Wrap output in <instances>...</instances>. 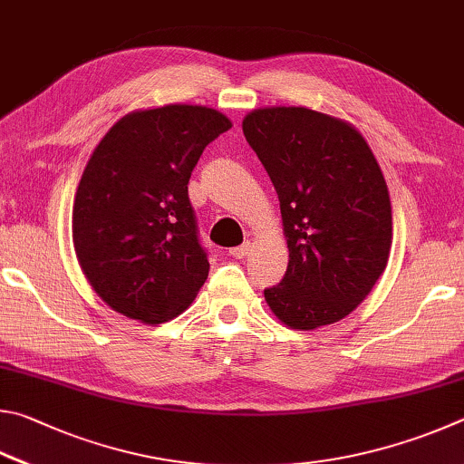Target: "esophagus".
Here are the masks:
<instances>
[{
    "label": "esophagus",
    "instance_id": "obj_1",
    "mask_svg": "<svg viewBox=\"0 0 464 464\" xmlns=\"http://www.w3.org/2000/svg\"><path fill=\"white\" fill-rule=\"evenodd\" d=\"M250 242H245V245H240V246H237V248H230V255L234 256V258H246L248 255H250Z\"/></svg>",
    "mask_w": 464,
    "mask_h": 464
}]
</instances>
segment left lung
I'll return each mask as SVG.
<instances>
[{"label": "left lung", "instance_id": "8db88e82", "mask_svg": "<svg viewBox=\"0 0 464 464\" xmlns=\"http://www.w3.org/2000/svg\"><path fill=\"white\" fill-rule=\"evenodd\" d=\"M242 130L279 195L289 248L266 304L294 330L346 318L392 248V201L375 154L348 121L307 108L255 110Z\"/></svg>", "mask_w": 464, "mask_h": 464}]
</instances>
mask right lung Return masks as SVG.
Instances as JSON below:
<instances>
[{"mask_svg":"<svg viewBox=\"0 0 464 464\" xmlns=\"http://www.w3.org/2000/svg\"><path fill=\"white\" fill-rule=\"evenodd\" d=\"M232 121L203 105L132 111L97 144L72 206L81 271L111 310L144 324L185 312L208 279L187 183Z\"/></svg>","mask_w":464,"mask_h":464,"instance_id":"right-lung-1","label":"right lung"}]
</instances>
